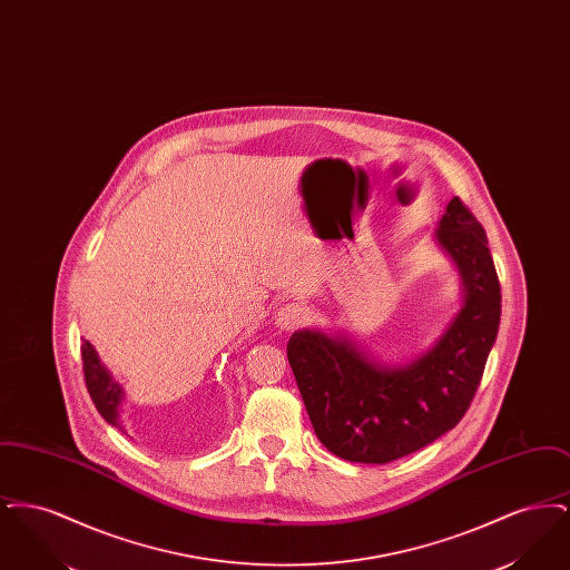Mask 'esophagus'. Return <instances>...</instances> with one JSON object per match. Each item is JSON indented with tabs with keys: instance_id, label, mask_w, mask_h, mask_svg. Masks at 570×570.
<instances>
[{
	"instance_id": "esophagus-1",
	"label": "esophagus",
	"mask_w": 570,
	"mask_h": 570,
	"mask_svg": "<svg viewBox=\"0 0 570 570\" xmlns=\"http://www.w3.org/2000/svg\"><path fill=\"white\" fill-rule=\"evenodd\" d=\"M307 318V309L301 303H286L275 314V325L282 331H293Z\"/></svg>"
}]
</instances>
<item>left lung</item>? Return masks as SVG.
I'll return each mask as SVG.
<instances>
[{"mask_svg": "<svg viewBox=\"0 0 570 570\" xmlns=\"http://www.w3.org/2000/svg\"><path fill=\"white\" fill-rule=\"evenodd\" d=\"M435 242L461 275L463 305L428 353L386 367L351 340L295 331L288 361L312 428L326 449L356 463H389L453 430L481 384L500 325V282L481 222L451 198Z\"/></svg>", "mask_w": 570, "mask_h": 570, "instance_id": "1", "label": "left lung"}]
</instances>
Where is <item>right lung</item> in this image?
<instances>
[{
	"instance_id": "right-lung-1",
	"label": "right lung",
	"mask_w": 570,
	"mask_h": 570,
	"mask_svg": "<svg viewBox=\"0 0 570 570\" xmlns=\"http://www.w3.org/2000/svg\"><path fill=\"white\" fill-rule=\"evenodd\" d=\"M81 356L85 386L91 395L94 406L98 407L102 419L110 423L112 428L124 430L121 423H119V406H121V400H124V389L119 386V382L112 380L109 370L100 363L98 354L87 340H82Z\"/></svg>"
}]
</instances>
